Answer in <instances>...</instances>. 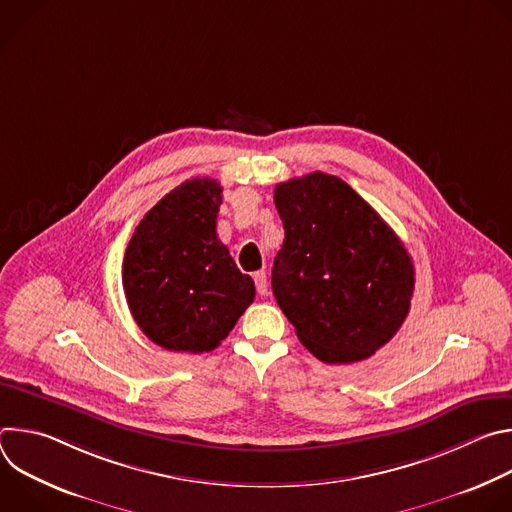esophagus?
<instances>
[{
	"mask_svg": "<svg viewBox=\"0 0 512 512\" xmlns=\"http://www.w3.org/2000/svg\"><path fill=\"white\" fill-rule=\"evenodd\" d=\"M253 279H255V287H257V291H259V296H267V294H269L267 275H265L263 271H257V273L253 275Z\"/></svg>",
	"mask_w": 512,
	"mask_h": 512,
	"instance_id": "1",
	"label": "esophagus"
}]
</instances>
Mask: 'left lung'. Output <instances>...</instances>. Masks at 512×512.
I'll use <instances>...</instances> for the list:
<instances>
[{
    "label": "left lung",
    "mask_w": 512,
    "mask_h": 512,
    "mask_svg": "<svg viewBox=\"0 0 512 512\" xmlns=\"http://www.w3.org/2000/svg\"><path fill=\"white\" fill-rule=\"evenodd\" d=\"M285 239L273 296L300 342L320 360L369 358L405 322L411 257L379 212L344 180L314 172L275 186Z\"/></svg>",
    "instance_id": "8db88e82"
}]
</instances>
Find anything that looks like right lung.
<instances>
[{"label":"right lung","mask_w":512,"mask_h":512,"mask_svg":"<svg viewBox=\"0 0 512 512\" xmlns=\"http://www.w3.org/2000/svg\"><path fill=\"white\" fill-rule=\"evenodd\" d=\"M221 194L212 178L186 180L141 218L125 249L131 316L166 350H214L255 298L253 279L216 237Z\"/></svg>","instance_id":"1"}]
</instances>
